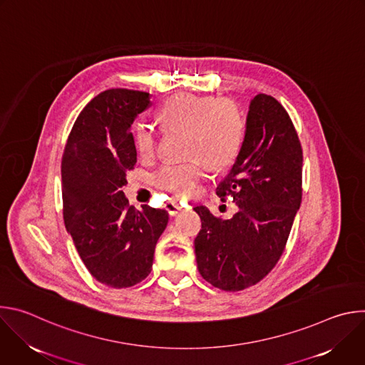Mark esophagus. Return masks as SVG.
<instances>
[{"label": "esophagus", "instance_id": "1", "mask_svg": "<svg viewBox=\"0 0 365 365\" xmlns=\"http://www.w3.org/2000/svg\"><path fill=\"white\" fill-rule=\"evenodd\" d=\"M165 207H166V211L169 212L170 217H175V215H178V214L182 211V206L178 205V203H175L173 200H168L166 205H165Z\"/></svg>", "mask_w": 365, "mask_h": 365}]
</instances>
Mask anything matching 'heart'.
<instances>
[{
    "mask_svg": "<svg viewBox=\"0 0 365 365\" xmlns=\"http://www.w3.org/2000/svg\"><path fill=\"white\" fill-rule=\"evenodd\" d=\"M159 118L166 130L186 133L185 153L195 158L185 163H168L154 175V183L176 197L195 193L207 173L203 160L215 169L227 168L237 159L244 141L242 113L227 99L179 93L163 103ZM134 143L138 153L148 158L158 147V133L140 121L134 125Z\"/></svg>",
    "mask_w": 365,
    "mask_h": 365,
    "instance_id": "obj_1",
    "label": "heart"
}]
</instances>
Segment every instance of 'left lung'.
Instances as JSON below:
<instances>
[{
	"label": "left lung",
	"mask_w": 365,
	"mask_h": 365,
	"mask_svg": "<svg viewBox=\"0 0 365 365\" xmlns=\"http://www.w3.org/2000/svg\"><path fill=\"white\" fill-rule=\"evenodd\" d=\"M303 154L293 123L282 103L258 93L251 102L241 150L217 187L232 197L230 220L206 206L193 210L202 221L195 238L200 276L214 287L238 292L258 283L277 264L302 202Z\"/></svg>",
	"instance_id": "obj_1"
}]
</instances>
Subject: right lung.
Masks as SVG:
<instances>
[{
	"mask_svg": "<svg viewBox=\"0 0 365 365\" xmlns=\"http://www.w3.org/2000/svg\"><path fill=\"white\" fill-rule=\"evenodd\" d=\"M150 106L147 92L108 89L76 118L62 158L63 220L88 272L123 289L144 280L169 222L165 210L128 205L121 187L137 163L131 125Z\"/></svg>",
	"mask_w": 365,
	"mask_h": 365,
	"instance_id": "right-lung-1",
	"label": "right lung"
}]
</instances>
